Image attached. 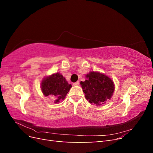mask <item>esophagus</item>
<instances>
[{
    "label": "esophagus",
    "instance_id": "obj_1",
    "mask_svg": "<svg viewBox=\"0 0 153 153\" xmlns=\"http://www.w3.org/2000/svg\"><path fill=\"white\" fill-rule=\"evenodd\" d=\"M73 85H79V84H80V82H78V81H77L76 82H75V83H73Z\"/></svg>",
    "mask_w": 153,
    "mask_h": 153
}]
</instances>
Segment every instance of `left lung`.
<instances>
[{"mask_svg": "<svg viewBox=\"0 0 153 153\" xmlns=\"http://www.w3.org/2000/svg\"><path fill=\"white\" fill-rule=\"evenodd\" d=\"M87 79L80 82L85 98L91 103L101 105L110 100L114 91L113 81L98 72L92 71L86 75Z\"/></svg>", "mask_w": 153, "mask_h": 153, "instance_id": "1", "label": "left lung"}]
</instances>
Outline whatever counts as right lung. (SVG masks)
I'll return each mask as SVG.
<instances>
[{
	"mask_svg": "<svg viewBox=\"0 0 153 153\" xmlns=\"http://www.w3.org/2000/svg\"><path fill=\"white\" fill-rule=\"evenodd\" d=\"M71 85L69 84L66 78L57 73L45 78L41 82V89L45 96L51 95L55 98V103L63 100L68 94Z\"/></svg>",
	"mask_w": 153,
	"mask_h": 153,
	"instance_id": "add662e5",
	"label": "right lung"
}]
</instances>
